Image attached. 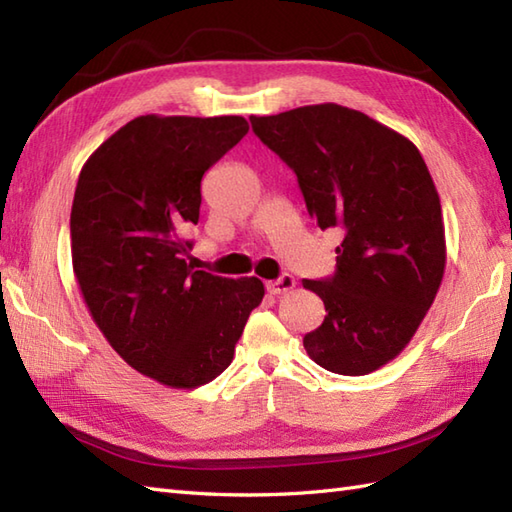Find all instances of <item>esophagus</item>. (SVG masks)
I'll list each match as a JSON object with an SVG mask.
<instances>
[{"mask_svg": "<svg viewBox=\"0 0 512 512\" xmlns=\"http://www.w3.org/2000/svg\"><path fill=\"white\" fill-rule=\"evenodd\" d=\"M295 288V277L292 275H281L279 279H273V281H266V290L270 292V295H284V292Z\"/></svg>", "mask_w": 512, "mask_h": 512, "instance_id": "obj_1", "label": "esophagus"}]
</instances>
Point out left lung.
<instances>
[{"instance_id":"1","label":"left lung","mask_w":512,"mask_h":512,"mask_svg":"<svg viewBox=\"0 0 512 512\" xmlns=\"http://www.w3.org/2000/svg\"><path fill=\"white\" fill-rule=\"evenodd\" d=\"M250 125L295 171L312 220L343 233L334 275L303 279L328 312L303 347L328 372H374L416 334L447 264L440 198L418 147L336 103Z\"/></svg>"}]
</instances>
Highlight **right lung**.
I'll return each instance as SVG.
<instances>
[{"label":"right lung","mask_w":512,"mask_h":512,"mask_svg":"<svg viewBox=\"0 0 512 512\" xmlns=\"http://www.w3.org/2000/svg\"><path fill=\"white\" fill-rule=\"evenodd\" d=\"M248 132L242 116H138L85 162L76 182L72 266L94 323L136 372L176 389L231 365L257 277L189 264L202 176Z\"/></svg>","instance_id":"obj_1"}]
</instances>
